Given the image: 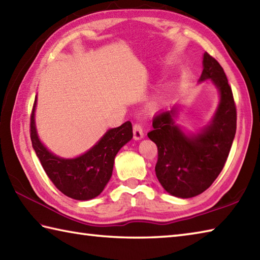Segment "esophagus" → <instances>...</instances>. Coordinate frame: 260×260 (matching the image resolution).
<instances>
[{
    "mask_svg": "<svg viewBox=\"0 0 260 260\" xmlns=\"http://www.w3.org/2000/svg\"><path fill=\"white\" fill-rule=\"evenodd\" d=\"M134 138L136 140H140L141 138H144V130L140 123L134 124Z\"/></svg>",
    "mask_w": 260,
    "mask_h": 260,
    "instance_id": "esophagus-1",
    "label": "esophagus"
}]
</instances>
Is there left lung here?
Returning a JSON list of instances; mask_svg holds the SVG:
<instances>
[{
    "label": "left lung",
    "instance_id": "8db88e82",
    "mask_svg": "<svg viewBox=\"0 0 260 260\" xmlns=\"http://www.w3.org/2000/svg\"><path fill=\"white\" fill-rule=\"evenodd\" d=\"M199 81L210 79L219 91L213 120L202 132L187 136L175 124L176 109L160 112L148 138L157 146L156 176L166 191L191 198L208 189L223 170L237 130V107L221 64L206 52Z\"/></svg>",
    "mask_w": 260,
    "mask_h": 260
}]
</instances>
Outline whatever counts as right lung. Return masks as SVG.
<instances>
[{
	"label": "right lung",
	"mask_w": 260,
	"mask_h": 260,
	"mask_svg": "<svg viewBox=\"0 0 260 260\" xmlns=\"http://www.w3.org/2000/svg\"><path fill=\"white\" fill-rule=\"evenodd\" d=\"M36 102L35 99L30 115V139L45 173L68 197L76 200L97 197L111 179L117 151L134 136L131 122L126 121L117 128L110 129L99 143L79 157L61 158L47 150L38 138L35 126Z\"/></svg>",
	"instance_id": "obj_1"
}]
</instances>
